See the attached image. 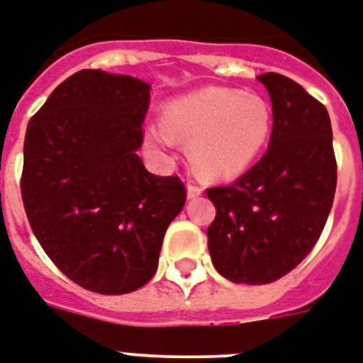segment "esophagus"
I'll return each instance as SVG.
<instances>
[{
  "label": "esophagus",
  "instance_id": "34e87169",
  "mask_svg": "<svg viewBox=\"0 0 363 363\" xmlns=\"http://www.w3.org/2000/svg\"><path fill=\"white\" fill-rule=\"evenodd\" d=\"M186 192H188V198L190 200H194V198H198V196H201V192H203V188L200 186V184H196L194 181L188 182V186H186Z\"/></svg>",
  "mask_w": 363,
  "mask_h": 363
}]
</instances>
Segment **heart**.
I'll return each mask as SVG.
<instances>
[{
	"mask_svg": "<svg viewBox=\"0 0 363 363\" xmlns=\"http://www.w3.org/2000/svg\"><path fill=\"white\" fill-rule=\"evenodd\" d=\"M163 121L146 129L148 145L171 150L177 137L190 140V160L201 177L232 179L247 169L272 133V108L264 96L228 87H203L163 108Z\"/></svg>",
	"mask_w": 363,
	"mask_h": 363,
	"instance_id": "obj_1",
	"label": "heart"
}]
</instances>
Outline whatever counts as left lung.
Listing matches in <instances>:
<instances>
[{"label":"left lung","instance_id":"obj_1","mask_svg":"<svg viewBox=\"0 0 363 363\" xmlns=\"http://www.w3.org/2000/svg\"><path fill=\"white\" fill-rule=\"evenodd\" d=\"M259 82L272 101L268 150L232 184L207 188L217 209L207 228L213 264L226 280L249 286L280 280L311 253L337 186L325 106L276 72Z\"/></svg>","mask_w":363,"mask_h":363}]
</instances>
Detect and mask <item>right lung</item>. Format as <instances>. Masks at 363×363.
Returning <instances> with one entry per match:
<instances>
[{
	"instance_id": "obj_1",
	"label": "right lung",
	"mask_w": 363,
	"mask_h": 363,
	"mask_svg": "<svg viewBox=\"0 0 363 363\" xmlns=\"http://www.w3.org/2000/svg\"><path fill=\"white\" fill-rule=\"evenodd\" d=\"M150 85L79 70L32 116L21 192L38 242L60 272L101 295L143 287L163 236L186 201L179 177L137 156Z\"/></svg>"
}]
</instances>
